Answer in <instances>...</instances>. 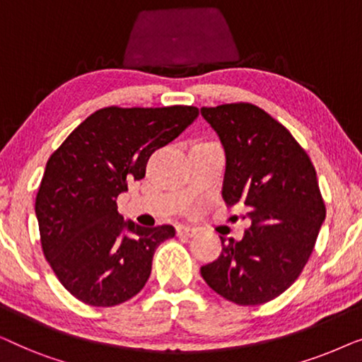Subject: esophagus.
<instances>
[{
	"label": "esophagus",
	"instance_id": "obj_1",
	"mask_svg": "<svg viewBox=\"0 0 362 362\" xmlns=\"http://www.w3.org/2000/svg\"><path fill=\"white\" fill-rule=\"evenodd\" d=\"M177 235H185V237H194L197 232H199V229L197 227H191V226H180L176 229Z\"/></svg>",
	"mask_w": 362,
	"mask_h": 362
}]
</instances>
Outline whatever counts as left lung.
<instances>
[{
	"mask_svg": "<svg viewBox=\"0 0 362 362\" xmlns=\"http://www.w3.org/2000/svg\"><path fill=\"white\" fill-rule=\"evenodd\" d=\"M226 151L222 197L247 207L240 240H222L201 275L216 293L254 306L284 293L305 269L326 217L313 163L286 128L252 103L202 107Z\"/></svg>",
	"mask_w": 362,
	"mask_h": 362,
	"instance_id": "8db88e82",
	"label": "left lung"
}]
</instances>
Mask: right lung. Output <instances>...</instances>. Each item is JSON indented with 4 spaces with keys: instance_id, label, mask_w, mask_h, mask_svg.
Returning <instances> with one entry per match:
<instances>
[{
    "instance_id": "1",
    "label": "right lung",
    "mask_w": 362,
    "mask_h": 362,
    "mask_svg": "<svg viewBox=\"0 0 362 362\" xmlns=\"http://www.w3.org/2000/svg\"><path fill=\"white\" fill-rule=\"evenodd\" d=\"M199 115L196 107H105L87 117L47 160L36 196L46 260L77 300L115 306L151 274L156 247L173 226L123 221L117 197L145 177L146 163Z\"/></svg>"
}]
</instances>
